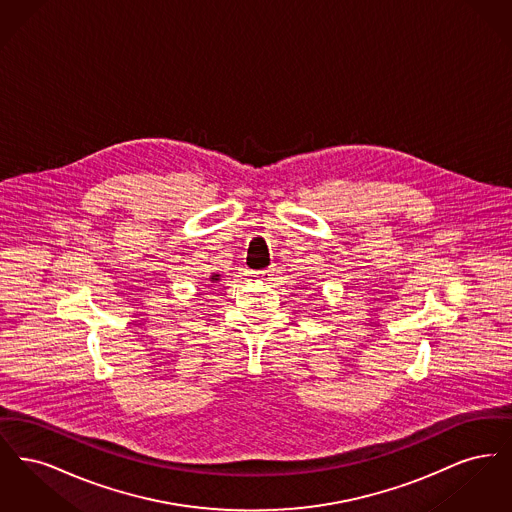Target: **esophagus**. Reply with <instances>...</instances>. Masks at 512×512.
Masks as SVG:
<instances>
[{
  "mask_svg": "<svg viewBox=\"0 0 512 512\" xmlns=\"http://www.w3.org/2000/svg\"><path fill=\"white\" fill-rule=\"evenodd\" d=\"M272 268H263V270H253L251 272V276H253V280H263V282H268L270 280V276H272Z\"/></svg>",
  "mask_w": 512,
  "mask_h": 512,
  "instance_id": "1",
  "label": "esophagus"
}]
</instances>
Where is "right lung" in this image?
<instances>
[{"label":"right lung","mask_w":512,"mask_h":512,"mask_svg":"<svg viewBox=\"0 0 512 512\" xmlns=\"http://www.w3.org/2000/svg\"><path fill=\"white\" fill-rule=\"evenodd\" d=\"M220 274H211V278H209V282H219Z\"/></svg>","instance_id":"right-lung-1"}]
</instances>
